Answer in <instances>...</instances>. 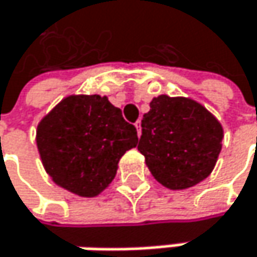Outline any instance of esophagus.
Returning a JSON list of instances; mask_svg holds the SVG:
<instances>
[{"label": "esophagus", "mask_w": 257, "mask_h": 257, "mask_svg": "<svg viewBox=\"0 0 257 257\" xmlns=\"http://www.w3.org/2000/svg\"><path fill=\"white\" fill-rule=\"evenodd\" d=\"M141 124H142V121H141V119H138V121H136V124H135V127H136V130H138V136H139V138H141V135H142V125H141Z\"/></svg>", "instance_id": "obj_1"}]
</instances>
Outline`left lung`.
Instances as JSON below:
<instances>
[{
  "label": "left lung",
  "mask_w": 257,
  "mask_h": 257,
  "mask_svg": "<svg viewBox=\"0 0 257 257\" xmlns=\"http://www.w3.org/2000/svg\"><path fill=\"white\" fill-rule=\"evenodd\" d=\"M142 118L138 149L151 175L169 189H188L210 176L222 149L217 118L189 97L161 94Z\"/></svg>",
  "instance_id": "left-lung-1"
}]
</instances>
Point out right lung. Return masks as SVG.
Instances as JSON below:
<instances>
[{"label":"right lung","mask_w":257,"mask_h":257,"mask_svg":"<svg viewBox=\"0 0 257 257\" xmlns=\"http://www.w3.org/2000/svg\"><path fill=\"white\" fill-rule=\"evenodd\" d=\"M35 139L51 180L85 198L109 186L121 157L139 141L121 109L99 94L62 99L38 122Z\"/></svg>","instance_id":"1"}]
</instances>
